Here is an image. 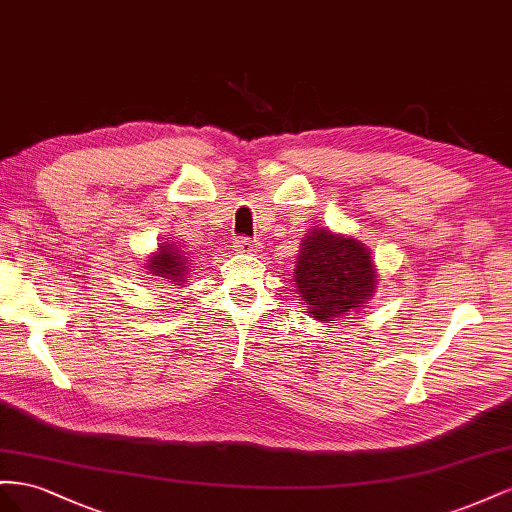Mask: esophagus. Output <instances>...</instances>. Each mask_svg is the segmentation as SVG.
I'll list each match as a JSON object with an SVG mask.
<instances>
[{
    "instance_id": "obj_1",
    "label": "esophagus",
    "mask_w": 512,
    "mask_h": 512,
    "mask_svg": "<svg viewBox=\"0 0 512 512\" xmlns=\"http://www.w3.org/2000/svg\"><path fill=\"white\" fill-rule=\"evenodd\" d=\"M236 248L242 253H255L259 248V240L257 238H246V236H240L236 240Z\"/></svg>"
}]
</instances>
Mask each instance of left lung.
Wrapping results in <instances>:
<instances>
[{
    "label": "left lung",
    "instance_id": "8db88e82",
    "mask_svg": "<svg viewBox=\"0 0 512 512\" xmlns=\"http://www.w3.org/2000/svg\"><path fill=\"white\" fill-rule=\"evenodd\" d=\"M294 285L309 304V313L321 321L356 311L375 289L369 248L328 229H313L302 242Z\"/></svg>",
    "mask_w": 512,
    "mask_h": 512
}]
</instances>
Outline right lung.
<instances>
[{"instance_id":"right-lung-1","label":"right lung","mask_w":512,"mask_h":512,"mask_svg":"<svg viewBox=\"0 0 512 512\" xmlns=\"http://www.w3.org/2000/svg\"><path fill=\"white\" fill-rule=\"evenodd\" d=\"M186 261L188 259L182 257V253L178 251V246L163 244V246H160V253L150 259L148 270H150V274L163 276V279H167L169 283L180 285L186 279V266H184Z\"/></svg>"}]
</instances>
